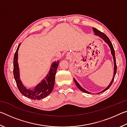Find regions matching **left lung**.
Returning <instances> with one entry per match:
<instances>
[{"mask_svg":"<svg viewBox=\"0 0 127 127\" xmlns=\"http://www.w3.org/2000/svg\"><path fill=\"white\" fill-rule=\"evenodd\" d=\"M92 29H93L94 30V32L95 33V34L96 35H97L99 36V37H100L101 38H102L103 40H104L105 42H106L107 44L109 45V47L110 48V49H111V54H112L113 55V59H114V75H113V79L112 80H111V82L110 84H109V85L107 86L106 89H105V90H103L102 91H101V92H100V93H101V92H104L105 91H106V90L107 89H109V88L110 87V86H111V85L113 84V82L114 81V78H115V74H116V73H117V64H116V59H115V50H114V47L113 46L112 44H111V42L110 41V40L109 38H108V37L105 35V33H104L103 32H101L100 31H99V30H98L97 29H96V28L95 27H93L92 28ZM74 82L75 83H76V85H77V87L78 88V89L81 90V91H83V92H85V93L86 94H91L90 92L87 91L86 90H85L84 89H83L82 87L80 85H79V83L77 82V81L75 79V78H74ZM99 93V94H100Z\"/></svg>","mask_w":127,"mask_h":127,"instance_id":"8db88e82","label":"left lung"}]
</instances>
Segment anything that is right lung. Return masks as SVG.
I'll return each instance as SVG.
<instances>
[{"instance_id":"obj_1","label":"right lung","mask_w":127,"mask_h":127,"mask_svg":"<svg viewBox=\"0 0 127 127\" xmlns=\"http://www.w3.org/2000/svg\"><path fill=\"white\" fill-rule=\"evenodd\" d=\"M21 45H18L13 59V74L18 90L23 96L32 100H41L51 94L55 83V74L58 67L59 62H54L51 64L49 73L45 78L42 79L41 83L32 89H27L22 84L20 77V71L18 64V50Z\"/></svg>"}]
</instances>
